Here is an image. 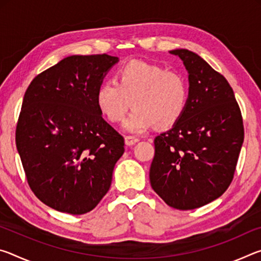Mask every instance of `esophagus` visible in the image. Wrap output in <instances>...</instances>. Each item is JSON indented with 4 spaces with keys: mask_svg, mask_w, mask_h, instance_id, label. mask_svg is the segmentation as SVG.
<instances>
[{
    "mask_svg": "<svg viewBox=\"0 0 261 261\" xmlns=\"http://www.w3.org/2000/svg\"><path fill=\"white\" fill-rule=\"evenodd\" d=\"M124 140H125L126 146H132V145H135L139 141L138 138H136V137H132V136H125Z\"/></svg>",
    "mask_w": 261,
    "mask_h": 261,
    "instance_id": "34e87169",
    "label": "esophagus"
}]
</instances>
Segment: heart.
Instances as JSON below:
<instances>
[{"label": "heart", "instance_id": "obj_1", "mask_svg": "<svg viewBox=\"0 0 261 261\" xmlns=\"http://www.w3.org/2000/svg\"><path fill=\"white\" fill-rule=\"evenodd\" d=\"M189 83L182 72L144 62H129L118 70L116 82L106 81L96 91V105L109 122L123 120L125 130L141 134L151 126L166 130L177 124L189 103Z\"/></svg>", "mask_w": 261, "mask_h": 261}]
</instances>
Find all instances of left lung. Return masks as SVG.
Returning <instances> with one entry per match:
<instances>
[{"mask_svg": "<svg viewBox=\"0 0 261 261\" xmlns=\"http://www.w3.org/2000/svg\"><path fill=\"white\" fill-rule=\"evenodd\" d=\"M189 72L188 108L154 139L149 180L176 210L199 208L226 192L244 140L242 113L230 84L188 49H175Z\"/></svg>", "mask_w": 261, "mask_h": 261, "instance_id": "1", "label": "left lung"}]
</instances>
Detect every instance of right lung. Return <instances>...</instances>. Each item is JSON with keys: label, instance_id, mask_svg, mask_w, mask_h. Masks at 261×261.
I'll return each instance as SVG.
<instances>
[{"label": "right lung", "instance_id": "1", "mask_svg": "<svg viewBox=\"0 0 261 261\" xmlns=\"http://www.w3.org/2000/svg\"><path fill=\"white\" fill-rule=\"evenodd\" d=\"M118 57H65L25 92L16 146L31 190L59 212L85 214L112 184L124 138L102 118L96 91Z\"/></svg>", "mask_w": 261, "mask_h": 261}]
</instances>
